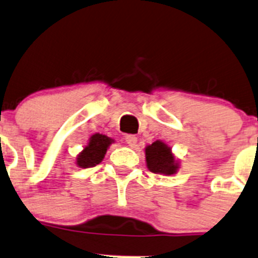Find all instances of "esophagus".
I'll list each match as a JSON object with an SVG mask.
<instances>
[{"instance_id": "34e87169", "label": "esophagus", "mask_w": 258, "mask_h": 258, "mask_svg": "<svg viewBox=\"0 0 258 258\" xmlns=\"http://www.w3.org/2000/svg\"><path fill=\"white\" fill-rule=\"evenodd\" d=\"M125 142H126L127 146H131V147H136L137 146V142H138V138H137L136 136H126L125 137Z\"/></svg>"}]
</instances>
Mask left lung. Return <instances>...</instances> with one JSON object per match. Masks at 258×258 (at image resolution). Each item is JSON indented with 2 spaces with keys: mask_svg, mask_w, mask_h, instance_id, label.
Here are the masks:
<instances>
[{
  "mask_svg": "<svg viewBox=\"0 0 258 258\" xmlns=\"http://www.w3.org/2000/svg\"><path fill=\"white\" fill-rule=\"evenodd\" d=\"M146 163L151 172L171 176L180 170V162L173 154L172 148L162 141H156L144 148Z\"/></svg>",
  "mask_w": 258,
  "mask_h": 258,
  "instance_id": "8db88e82",
  "label": "left lung"
}]
</instances>
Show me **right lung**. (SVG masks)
I'll use <instances>...</instances> for the list:
<instances>
[{
    "instance_id": "1",
    "label": "right lung",
    "mask_w": 258,
    "mask_h": 258,
    "mask_svg": "<svg viewBox=\"0 0 258 258\" xmlns=\"http://www.w3.org/2000/svg\"><path fill=\"white\" fill-rule=\"evenodd\" d=\"M114 142V139L110 138V137L95 133L94 136H91L87 144L78 153L77 158H76V164L81 168H88L101 163L107 149Z\"/></svg>"
}]
</instances>
